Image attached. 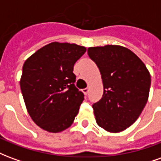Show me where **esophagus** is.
Instances as JSON below:
<instances>
[{"mask_svg":"<svg viewBox=\"0 0 161 161\" xmlns=\"http://www.w3.org/2000/svg\"><path fill=\"white\" fill-rule=\"evenodd\" d=\"M83 92H84V95H87L88 92H89V88H84V89H83Z\"/></svg>","mask_w":161,"mask_h":161,"instance_id":"1","label":"esophagus"}]
</instances>
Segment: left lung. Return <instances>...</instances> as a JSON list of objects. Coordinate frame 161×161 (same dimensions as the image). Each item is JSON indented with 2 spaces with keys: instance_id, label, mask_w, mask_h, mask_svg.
<instances>
[{
  "instance_id": "left-lung-1",
  "label": "left lung",
  "mask_w": 161,
  "mask_h": 161,
  "mask_svg": "<svg viewBox=\"0 0 161 161\" xmlns=\"http://www.w3.org/2000/svg\"><path fill=\"white\" fill-rule=\"evenodd\" d=\"M88 55L99 68L103 85V97L92 105L96 121L110 133L123 131L138 119L148 100V70L124 46H92Z\"/></svg>"
}]
</instances>
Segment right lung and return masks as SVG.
I'll list each match as a JSON object with an SVG mask.
<instances>
[{"label":"right lung","mask_w":161,"mask_h":161,"mask_svg":"<svg viewBox=\"0 0 161 161\" xmlns=\"http://www.w3.org/2000/svg\"><path fill=\"white\" fill-rule=\"evenodd\" d=\"M85 52L84 46L55 41L25 61L20 90L30 117L40 128L59 133L73 123L84 100L74 84L73 66Z\"/></svg>","instance_id":"right-lung-1"}]
</instances>
